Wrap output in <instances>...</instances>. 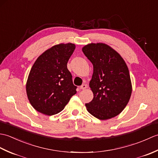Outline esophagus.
Listing matches in <instances>:
<instances>
[{
    "label": "esophagus",
    "instance_id": "obj_1",
    "mask_svg": "<svg viewBox=\"0 0 158 158\" xmlns=\"http://www.w3.org/2000/svg\"><path fill=\"white\" fill-rule=\"evenodd\" d=\"M87 87H88V85H87L86 84H83L81 87H80V89H85L87 88Z\"/></svg>",
    "mask_w": 158,
    "mask_h": 158
}]
</instances>
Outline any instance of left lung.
<instances>
[{
    "label": "left lung",
    "mask_w": 158,
    "mask_h": 158,
    "mask_svg": "<svg viewBox=\"0 0 158 158\" xmlns=\"http://www.w3.org/2000/svg\"><path fill=\"white\" fill-rule=\"evenodd\" d=\"M82 51L94 68L89 82L94 98L85 104L87 110L101 120L117 116L126 106L132 94L130 76L125 61L104 43H90L83 47Z\"/></svg>",
    "instance_id": "obj_1"
}]
</instances>
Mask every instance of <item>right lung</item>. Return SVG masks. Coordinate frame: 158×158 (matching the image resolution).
Returning <instances> with one entry per match:
<instances>
[{"label": "right lung", "mask_w": 158, "mask_h": 158, "mask_svg": "<svg viewBox=\"0 0 158 158\" xmlns=\"http://www.w3.org/2000/svg\"><path fill=\"white\" fill-rule=\"evenodd\" d=\"M75 45H56L36 59L30 71L26 93L31 105L47 115L60 113L77 93L67 62Z\"/></svg>", "instance_id": "right-lung-1"}]
</instances>
